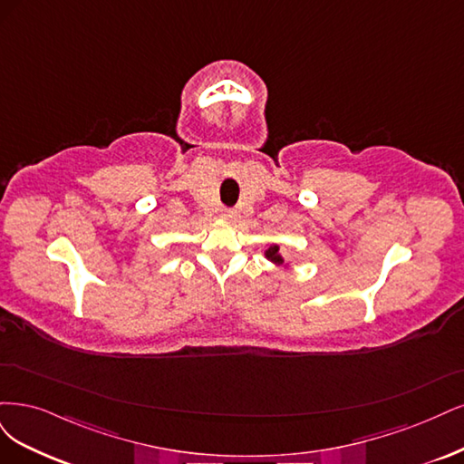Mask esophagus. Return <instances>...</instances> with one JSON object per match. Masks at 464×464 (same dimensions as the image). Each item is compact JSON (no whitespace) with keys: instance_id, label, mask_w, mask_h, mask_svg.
<instances>
[{"instance_id":"esophagus-1","label":"esophagus","mask_w":464,"mask_h":464,"mask_svg":"<svg viewBox=\"0 0 464 464\" xmlns=\"http://www.w3.org/2000/svg\"><path fill=\"white\" fill-rule=\"evenodd\" d=\"M221 218L227 219V221H233L237 218V212L235 210H221Z\"/></svg>"}]
</instances>
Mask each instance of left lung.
Listing matches in <instances>:
<instances>
[{
	"mask_svg": "<svg viewBox=\"0 0 464 464\" xmlns=\"http://www.w3.org/2000/svg\"><path fill=\"white\" fill-rule=\"evenodd\" d=\"M264 256H266V260H270L272 264H276V266H281V264H285V267H289V264L283 260V254L279 252V245H276V243H272L270 246H267L266 250H264Z\"/></svg>",
	"mask_w": 464,
	"mask_h": 464,
	"instance_id": "obj_1",
	"label": "left lung"
}]
</instances>
